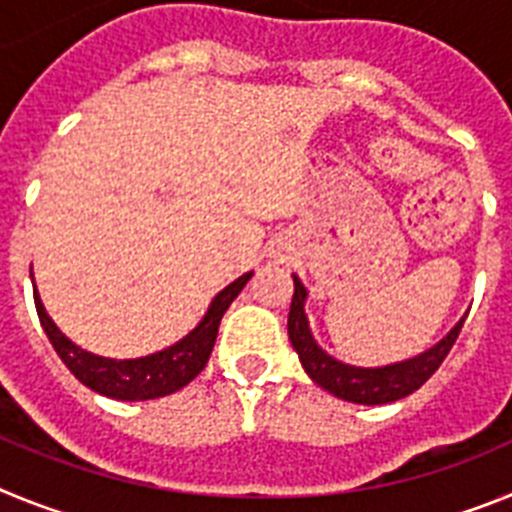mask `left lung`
<instances>
[{
	"label": "left lung",
	"mask_w": 512,
	"mask_h": 512,
	"mask_svg": "<svg viewBox=\"0 0 512 512\" xmlns=\"http://www.w3.org/2000/svg\"><path fill=\"white\" fill-rule=\"evenodd\" d=\"M292 282H295V295H292V305H289L287 333L292 348L300 356L302 369L325 392L336 395L338 400L356 402V405H387V402L413 395L418 387H423L433 377V372L441 366V361L446 359V354L454 346L461 325H464V318H461L441 341L433 343L431 348H425L423 354L413 356V359L384 366H354L330 356L315 341L305 312L307 289L297 274H292Z\"/></svg>",
	"instance_id": "8db88e82"
}]
</instances>
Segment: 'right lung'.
<instances>
[{"label":"right lung","mask_w":512,"mask_h":512,"mask_svg":"<svg viewBox=\"0 0 512 512\" xmlns=\"http://www.w3.org/2000/svg\"><path fill=\"white\" fill-rule=\"evenodd\" d=\"M251 277L253 271H246L243 277H238L228 287L220 289L212 297L210 307H207L200 323L194 325L187 336L179 338L171 346L161 348L156 354L138 356V359H110V356L92 354L87 348L76 346L66 333H61V328L53 323L51 315L45 312V305L40 300L35 284L33 289L40 325H43L45 336L53 343L63 364L69 366V372L84 387L99 392V395L112 397V400L138 402L156 400V397L182 390L205 369L207 359L212 354V346H215L220 320H223L230 302L241 295V289L246 287ZM30 279H33V269H30Z\"/></svg>","instance_id":"add662e5"}]
</instances>
